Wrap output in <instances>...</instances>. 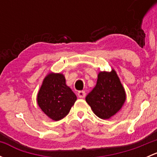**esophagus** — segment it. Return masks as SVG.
<instances>
[{
  "label": "esophagus",
  "instance_id": "obj_1",
  "mask_svg": "<svg viewBox=\"0 0 157 157\" xmlns=\"http://www.w3.org/2000/svg\"><path fill=\"white\" fill-rule=\"evenodd\" d=\"M77 95H78L79 98H84L86 96V93L85 91H79Z\"/></svg>",
  "mask_w": 157,
  "mask_h": 157
}]
</instances>
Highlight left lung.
<instances>
[{
    "label": "left lung",
    "instance_id": "obj_1",
    "mask_svg": "<svg viewBox=\"0 0 157 157\" xmlns=\"http://www.w3.org/2000/svg\"><path fill=\"white\" fill-rule=\"evenodd\" d=\"M125 99V90L114 69L98 74L96 86L86 97L93 113L102 119L115 115L122 108Z\"/></svg>",
    "mask_w": 157,
    "mask_h": 157
}]
</instances>
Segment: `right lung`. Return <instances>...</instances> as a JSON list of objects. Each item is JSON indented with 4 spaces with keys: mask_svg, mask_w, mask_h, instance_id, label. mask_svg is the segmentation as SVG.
I'll return each mask as SVG.
<instances>
[{
    "mask_svg": "<svg viewBox=\"0 0 157 157\" xmlns=\"http://www.w3.org/2000/svg\"><path fill=\"white\" fill-rule=\"evenodd\" d=\"M76 100L77 96L67 86L65 77L61 73L47 74L37 95L39 108L53 121L64 118Z\"/></svg>",
    "mask_w": 157,
    "mask_h": 157,
    "instance_id": "add662e5",
    "label": "right lung"
}]
</instances>
